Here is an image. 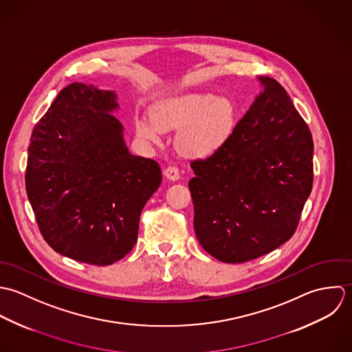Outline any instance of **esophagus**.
Listing matches in <instances>:
<instances>
[{"mask_svg": "<svg viewBox=\"0 0 352 352\" xmlns=\"http://www.w3.org/2000/svg\"><path fill=\"white\" fill-rule=\"evenodd\" d=\"M164 177H166L167 179H170V181H177V179L179 178V171H178L177 167L170 166V167H167V168L164 170Z\"/></svg>", "mask_w": 352, "mask_h": 352, "instance_id": "obj_1", "label": "esophagus"}]
</instances>
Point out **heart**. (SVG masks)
<instances>
[{
    "label": "heart",
    "instance_id": "1",
    "mask_svg": "<svg viewBox=\"0 0 352 352\" xmlns=\"http://www.w3.org/2000/svg\"><path fill=\"white\" fill-rule=\"evenodd\" d=\"M238 113L227 98L211 92L178 94L153 104L151 120H136V133L148 144H160L163 131H178L177 149L189 157H207L232 136Z\"/></svg>",
    "mask_w": 352,
    "mask_h": 352
}]
</instances>
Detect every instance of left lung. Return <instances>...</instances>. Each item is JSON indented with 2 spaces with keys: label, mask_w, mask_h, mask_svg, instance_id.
I'll use <instances>...</instances> for the list:
<instances>
[{
  "label": "left lung",
  "mask_w": 352,
  "mask_h": 352,
  "mask_svg": "<svg viewBox=\"0 0 352 352\" xmlns=\"http://www.w3.org/2000/svg\"><path fill=\"white\" fill-rule=\"evenodd\" d=\"M261 92L230 140L190 167L200 245L219 261L261 257L296 230L313 185V139L280 84L258 76Z\"/></svg>",
  "instance_id": "1"
}]
</instances>
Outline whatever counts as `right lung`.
Listing matches in <instances>:
<instances>
[{
	"label": "right lung",
	"mask_w": 352,
	"mask_h": 352,
	"mask_svg": "<svg viewBox=\"0 0 352 352\" xmlns=\"http://www.w3.org/2000/svg\"><path fill=\"white\" fill-rule=\"evenodd\" d=\"M118 95L82 82L64 88L35 125L25 189L45 241L72 260L111 265L135 246L159 164L132 155L113 116Z\"/></svg>",
	"instance_id": "right-lung-1"
}]
</instances>
